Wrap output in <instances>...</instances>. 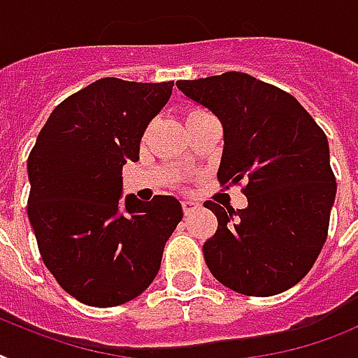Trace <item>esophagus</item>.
<instances>
[{"instance_id": "34e87169", "label": "esophagus", "mask_w": 358, "mask_h": 358, "mask_svg": "<svg viewBox=\"0 0 358 358\" xmlns=\"http://www.w3.org/2000/svg\"><path fill=\"white\" fill-rule=\"evenodd\" d=\"M201 208L199 203H194V201H182V212L185 215H192L194 212H197Z\"/></svg>"}]
</instances>
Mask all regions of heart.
Instances as JSON below:
<instances>
[{
	"mask_svg": "<svg viewBox=\"0 0 358 358\" xmlns=\"http://www.w3.org/2000/svg\"><path fill=\"white\" fill-rule=\"evenodd\" d=\"M197 113H203V111H201V109H194V111H190V113H188V117H190V115H197Z\"/></svg>",
	"mask_w": 358,
	"mask_h": 358,
	"instance_id": "b5f03b06",
	"label": "heart"
}]
</instances>
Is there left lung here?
<instances>
[{
  "label": "left lung",
  "mask_w": 358,
  "mask_h": 358,
  "mask_svg": "<svg viewBox=\"0 0 358 358\" xmlns=\"http://www.w3.org/2000/svg\"><path fill=\"white\" fill-rule=\"evenodd\" d=\"M223 124L221 185H239L247 208L205 206L217 230L203 245L214 278L247 296H273L311 271L326 243L336 181L326 133L292 94L247 73L179 80Z\"/></svg>",
  "instance_id": "left-lung-1"
}]
</instances>
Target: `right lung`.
<instances>
[{"label":"right lung","mask_w":358,"mask_h":358,"mask_svg":"<svg viewBox=\"0 0 358 358\" xmlns=\"http://www.w3.org/2000/svg\"><path fill=\"white\" fill-rule=\"evenodd\" d=\"M172 87L96 80L56 106L31 150L27 214L41 259L85 306H120L148 289L182 220L172 196L120 201L122 166L138 161L141 138Z\"/></svg>","instance_id":"obj_1"}]
</instances>
